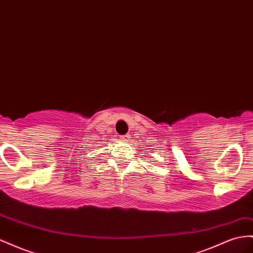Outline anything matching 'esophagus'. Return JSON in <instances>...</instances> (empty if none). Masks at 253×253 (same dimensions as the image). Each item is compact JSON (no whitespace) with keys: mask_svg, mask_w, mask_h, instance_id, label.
<instances>
[{"mask_svg":"<svg viewBox=\"0 0 253 253\" xmlns=\"http://www.w3.org/2000/svg\"><path fill=\"white\" fill-rule=\"evenodd\" d=\"M129 138H131V135H129V134H126V135H124V136H121V139H122V140L127 141Z\"/></svg>","mask_w":253,"mask_h":253,"instance_id":"1","label":"esophagus"}]
</instances>
